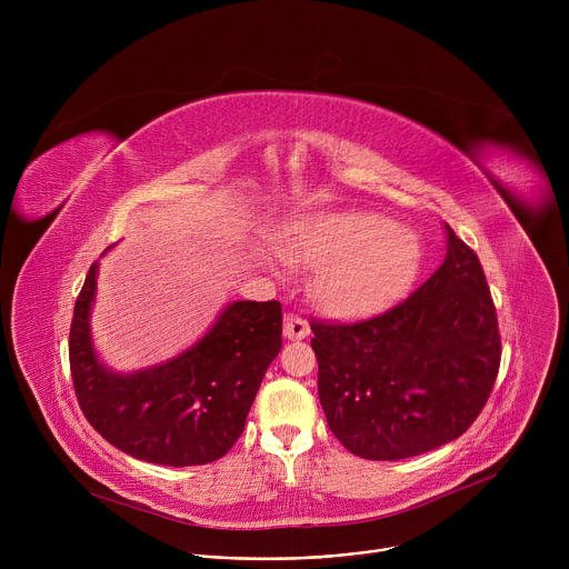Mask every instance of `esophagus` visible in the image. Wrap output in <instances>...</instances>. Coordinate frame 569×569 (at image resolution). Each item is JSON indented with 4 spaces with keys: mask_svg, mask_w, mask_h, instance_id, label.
Instances as JSON below:
<instances>
[{
    "mask_svg": "<svg viewBox=\"0 0 569 569\" xmlns=\"http://www.w3.org/2000/svg\"><path fill=\"white\" fill-rule=\"evenodd\" d=\"M283 336H286L288 340H303V338H308V336H310L308 321H306L303 317L295 315V312H288V315L283 317Z\"/></svg>",
    "mask_w": 569,
    "mask_h": 569,
    "instance_id": "esophagus-1",
    "label": "esophagus"
}]
</instances>
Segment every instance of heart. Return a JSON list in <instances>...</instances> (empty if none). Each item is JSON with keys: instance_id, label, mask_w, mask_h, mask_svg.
Instances as JSON below:
<instances>
[{"instance_id": "b5f03b06", "label": "heart", "mask_w": 569, "mask_h": 569, "mask_svg": "<svg viewBox=\"0 0 569 569\" xmlns=\"http://www.w3.org/2000/svg\"><path fill=\"white\" fill-rule=\"evenodd\" d=\"M297 266L321 268L317 303L336 317H362L391 303L419 268V242L378 213H331L303 220L283 246Z\"/></svg>"}]
</instances>
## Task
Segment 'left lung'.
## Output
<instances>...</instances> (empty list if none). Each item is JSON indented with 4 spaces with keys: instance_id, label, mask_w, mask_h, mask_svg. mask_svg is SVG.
Instances as JSON below:
<instances>
[{
    "instance_id": "obj_1",
    "label": "left lung",
    "mask_w": 569,
    "mask_h": 569,
    "mask_svg": "<svg viewBox=\"0 0 569 569\" xmlns=\"http://www.w3.org/2000/svg\"><path fill=\"white\" fill-rule=\"evenodd\" d=\"M446 236L443 263L405 301L362 321H310L323 415L362 459H408L455 441L496 385L502 342L489 283L450 224Z\"/></svg>"
}]
</instances>
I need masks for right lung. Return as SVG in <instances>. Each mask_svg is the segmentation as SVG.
<instances>
[{
  "label": "right lung",
  "mask_w": 569,
  "mask_h": 569,
  "mask_svg": "<svg viewBox=\"0 0 569 569\" xmlns=\"http://www.w3.org/2000/svg\"><path fill=\"white\" fill-rule=\"evenodd\" d=\"M97 272L99 263H92L69 329L71 380L90 426L148 463L202 466L227 455L281 351V303L233 301L178 358L114 373L97 358L90 333Z\"/></svg>",
  "instance_id": "add662e5"
}]
</instances>
